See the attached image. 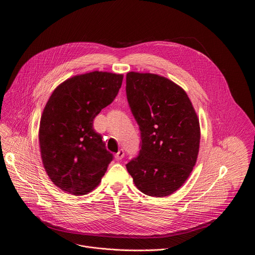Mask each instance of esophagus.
Here are the masks:
<instances>
[{
  "label": "esophagus",
  "instance_id": "obj_1",
  "mask_svg": "<svg viewBox=\"0 0 255 255\" xmlns=\"http://www.w3.org/2000/svg\"><path fill=\"white\" fill-rule=\"evenodd\" d=\"M124 155H125V153H124V151L121 149L116 155H115V158L118 160V161H120V160H122L123 158H124Z\"/></svg>",
  "mask_w": 255,
  "mask_h": 255
}]
</instances>
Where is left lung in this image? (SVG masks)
I'll use <instances>...</instances> for the list:
<instances>
[{"label": "left lung", "mask_w": 255, "mask_h": 255, "mask_svg": "<svg viewBox=\"0 0 255 255\" xmlns=\"http://www.w3.org/2000/svg\"><path fill=\"white\" fill-rule=\"evenodd\" d=\"M126 95L140 130V150L127 170L142 193L170 195L197 159L200 131L191 101L171 80L151 73H127Z\"/></svg>", "instance_id": "8db88e82"}]
</instances>
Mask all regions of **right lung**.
<instances>
[{
	"mask_svg": "<svg viewBox=\"0 0 255 255\" xmlns=\"http://www.w3.org/2000/svg\"><path fill=\"white\" fill-rule=\"evenodd\" d=\"M122 82V74L94 71L67 79L48 99L40 121V151L48 177L63 191L87 194L104 176L114 155L93 122Z\"/></svg>",
	"mask_w": 255,
	"mask_h": 255,
	"instance_id": "right-lung-1",
	"label": "right lung"
}]
</instances>
